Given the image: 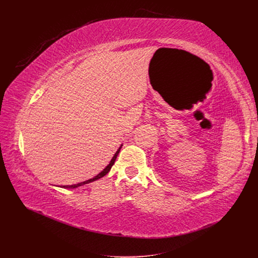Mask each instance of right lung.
<instances>
[{"mask_svg":"<svg viewBox=\"0 0 258 258\" xmlns=\"http://www.w3.org/2000/svg\"><path fill=\"white\" fill-rule=\"evenodd\" d=\"M120 148H121V146L119 147V150L116 152V154L114 155V157H113V159L111 160V162H110V164H108L100 173H98L96 177H94L93 179H90V180H88V181H85V182H81V183H78V184H75V185H67V186H63V188H76V187H78V186H81V185H85V184H88V183H91V182H94V181H96V180H99L100 178H102V177H104V175L111 170V168H112V166L114 165V163H115V161H116V158H117V156H118V154H119V152H120Z\"/></svg>","mask_w":258,"mask_h":258,"instance_id":"1","label":"right lung"}]
</instances>
